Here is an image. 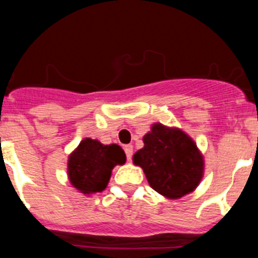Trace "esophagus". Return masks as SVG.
<instances>
[{
	"mask_svg": "<svg viewBox=\"0 0 258 258\" xmlns=\"http://www.w3.org/2000/svg\"><path fill=\"white\" fill-rule=\"evenodd\" d=\"M124 151H125V154H126V159L131 161L132 155H133V146H132V145L124 146Z\"/></svg>",
	"mask_w": 258,
	"mask_h": 258,
	"instance_id": "1",
	"label": "esophagus"
}]
</instances>
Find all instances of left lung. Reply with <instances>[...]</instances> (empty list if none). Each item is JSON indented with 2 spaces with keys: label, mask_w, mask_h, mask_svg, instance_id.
<instances>
[{
  "label": "left lung",
  "mask_w": 258,
  "mask_h": 258,
  "mask_svg": "<svg viewBox=\"0 0 258 258\" xmlns=\"http://www.w3.org/2000/svg\"><path fill=\"white\" fill-rule=\"evenodd\" d=\"M142 149L133 155L150 186L166 199L194 192L204 177L206 161L195 141L177 126L154 122L143 136Z\"/></svg>",
  "instance_id": "8db88e82"
}]
</instances>
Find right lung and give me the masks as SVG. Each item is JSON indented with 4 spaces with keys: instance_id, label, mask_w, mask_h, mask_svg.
Listing matches in <instances>:
<instances>
[{
    "instance_id": "1",
    "label": "right lung",
    "mask_w": 258,
    "mask_h": 258,
    "mask_svg": "<svg viewBox=\"0 0 258 258\" xmlns=\"http://www.w3.org/2000/svg\"><path fill=\"white\" fill-rule=\"evenodd\" d=\"M125 161V152L118 145H103L98 140L84 138L68 156V179L72 187L84 195L102 192L113 168L124 165Z\"/></svg>"
}]
</instances>
